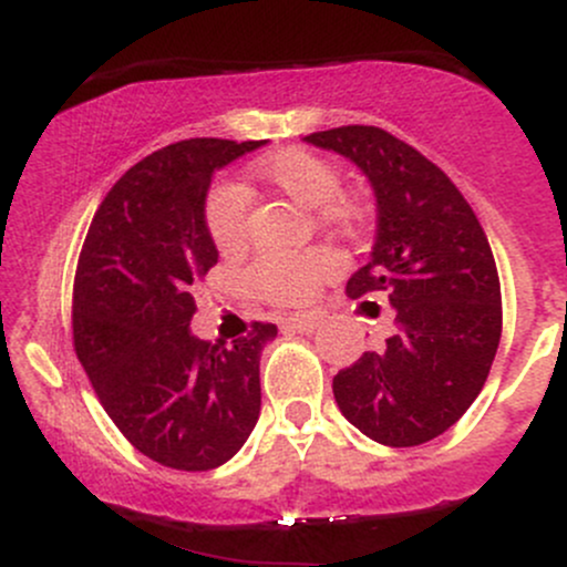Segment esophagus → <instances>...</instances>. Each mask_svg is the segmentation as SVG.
<instances>
[{
	"instance_id": "34e87169",
	"label": "esophagus",
	"mask_w": 567,
	"mask_h": 567,
	"mask_svg": "<svg viewBox=\"0 0 567 567\" xmlns=\"http://www.w3.org/2000/svg\"><path fill=\"white\" fill-rule=\"evenodd\" d=\"M317 324H320V320L315 315H292L285 320V328L292 330V333H315Z\"/></svg>"
}]
</instances>
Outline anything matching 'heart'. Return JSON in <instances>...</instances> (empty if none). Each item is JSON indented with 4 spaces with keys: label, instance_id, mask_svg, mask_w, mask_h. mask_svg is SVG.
<instances>
[{
    "label": "heart",
    "instance_id": "obj_1",
    "mask_svg": "<svg viewBox=\"0 0 567 567\" xmlns=\"http://www.w3.org/2000/svg\"><path fill=\"white\" fill-rule=\"evenodd\" d=\"M252 184L285 194L301 207L317 210L341 194V175L328 159L303 148L261 157L247 167ZM205 224L220 252H237L247 237V194L234 184H218L205 202ZM333 271V258L322 250L269 252L247 269V285L271 303H306Z\"/></svg>",
    "mask_w": 567,
    "mask_h": 567
}]
</instances>
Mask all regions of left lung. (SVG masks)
Here are the masks:
<instances>
[{
  "instance_id": "obj_1",
  "label": "left lung",
  "mask_w": 567,
  "mask_h": 567,
  "mask_svg": "<svg viewBox=\"0 0 567 567\" xmlns=\"http://www.w3.org/2000/svg\"><path fill=\"white\" fill-rule=\"evenodd\" d=\"M303 141L368 175L379 205L375 245L347 292H386L394 306L392 336L338 370L336 402L381 445H424L470 410L491 373L501 341L493 250L453 181L386 130L347 125Z\"/></svg>"
}]
</instances>
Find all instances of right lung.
I'll use <instances>...</instances> for the list:
<instances>
[{
  "mask_svg": "<svg viewBox=\"0 0 567 567\" xmlns=\"http://www.w3.org/2000/svg\"><path fill=\"white\" fill-rule=\"evenodd\" d=\"M264 141L188 138L133 165L97 207L74 277V351L130 445L162 466L226 464L261 413V351L277 324L231 347L192 336V285L218 264L205 224L213 173Z\"/></svg>",
  "mask_w": 567,
  "mask_h": 567,
  "instance_id": "1",
  "label": "right lung"
}]
</instances>
